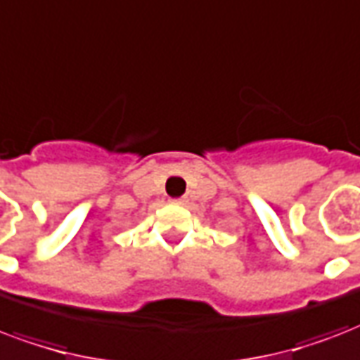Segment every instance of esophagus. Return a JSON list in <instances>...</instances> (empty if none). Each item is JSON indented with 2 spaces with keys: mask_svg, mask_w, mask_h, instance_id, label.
<instances>
[{
  "mask_svg": "<svg viewBox=\"0 0 360 360\" xmlns=\"http://www.w3.org/2000/svg\"><path fill=\"white\" fill-rule=\"evenodd\" d=\"M174 202H176V205H184V202H186V199H174Z\"/></svg>",
  "mask_w": 360,
  "mask_h": 360,
  "instance_id": "1",
  "label": "esophagus"
}]
</instances>
